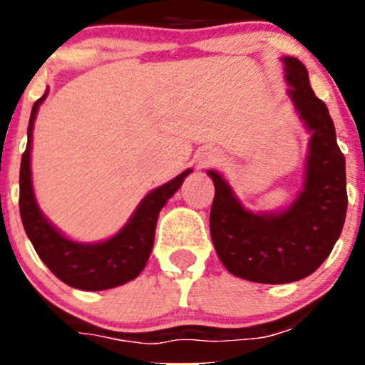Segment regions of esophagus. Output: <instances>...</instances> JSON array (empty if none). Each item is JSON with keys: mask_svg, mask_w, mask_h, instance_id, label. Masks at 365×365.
I'll return each instance as SVG.
<instances>
[{"mask_svg": "<svg viewBox=\"0 0 365 365\" xmlns=\"http://www.w3.org/2000/svg\"><path fill=\"white\" fill-rule=\"evenodd\" d=\"M196 162H197V169L213 168V165H217L220 162V155L215 152V150L205 148V150H201L200 153H197Z\"/></svg>", "mask_w": 365, "mask_h": 365, "instance_id": "esophagus-1", "label": "esophagus"}]
</instances>
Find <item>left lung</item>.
<instances>
[{
	"mask_svg": "<svg viewBox=\"0 0 365 365\" xmlns=\"http://www.w3.org/2000/svg\"><path fill=\"white\" fill-rule=\"evenodd\" d=\"M288 95L309 132L304 187L286 208L254 212L242 205L230 183L208 171L215 185L210 233L227 272L261 284H288L311 275L329 257L346 219L344 155L325 102L309 84L300 60L281 58Z\"/></svg>",
	"mask_w": 365,
	"mask_h": 365,
	"instance_id": "left-lung-1",
	"label": "left lung"
}]
</instances>
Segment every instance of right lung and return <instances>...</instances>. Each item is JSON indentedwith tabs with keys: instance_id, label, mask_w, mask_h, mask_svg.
Wrapping results in <instances>:
<instances>
[{
	"instance_id": "obj_1",
	"label": "right lung",
	"mask_w": 365,
	"mask_h": 365,
	"mask_svg": "<svg viewBox=\"0 0 365 365\" xmlns=\"http://www.w3.org/2000/svg\"><path fill=\"white\" fill-rule=\"evenodd\" d=\"M47 91L33 104L28 125V145L21 159L19 210L29 242L46 267L65 284L83 292H102L138 277L146 267L155 240L160 210L192 173L185 169L176 178L146 194L118 233L102 242H77L61 233L40 210L31 180L33 123Z\"/></svg>"
}]
</instances>
